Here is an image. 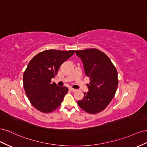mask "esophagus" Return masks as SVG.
<instances>
[{"mask_svg": "<svg viewBox=\"0 0 147 147\" xmlns=\"http://www.w3.org/2000/svg\"><path fill=\"white\" fill-rule=\"evenodd\" d=\"M69 89L71 91H73V92H75V91H76V89H73V88H71V87H70Z\"/></svg>", "mask_w": 147, "mask_h": 147, "instance_id": "1", "label": "esophagus"}]
</instances>
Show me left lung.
Wrapping results in <instances>:
<instances>
[{"label":"left lung","instance_id":"8db88e82","mask_svg":"<svg viewBox=\"0 0 147 147\" xmlns=\"http://www.w3.org/2000/svg\"><path fill=\"white\" fill-rule=\"evenodd\" d=\"M85 74L90 79L89 92L78 102L83 110L96 114L104 110L115 97L118 86V72L108 57L97 49L76 50Z\"/></svg>","mask_w":147,"mask_h":147}]
</instances>
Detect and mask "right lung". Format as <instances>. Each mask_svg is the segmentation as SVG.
Masks as SVG:
<instances>
[{
    "label": "right lung",
    "instance_id": "add662e5",
    "mask_svg": "<svg viewBox=\"0 0 147 147\" xmlns=\"http://www.w3.org/2000/svg\"><path fill=\"white\" fill-rule=\"evenodd\" d=\"M74 53V50H47L37 54L25 69L23 81L26 94L32 105L44 113H51L60 106L68 91L58 86L51 79L60 66Z\"/></svg>",
    "mask_w": 147,
    "mask_h": 147
}]
</instances>
